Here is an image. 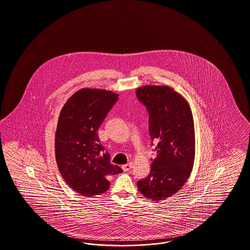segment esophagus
<instances>
[{
	"mask_svg": "<svg viewBox=\"0 0 250 250\" xmlns=\"http://www.w3.org/2000/svg\"><path fill=\"white\" fill-rule=\"evenodd\" d=\"M133 167V163H128V164H126V165H124L123 167H122V168L124 171H128L130 168H132Z\"/></svg>",
	"mask_w": 250,
	"mask_h": 250,
	"instance_id": "obj_1",
	"label": "esophagus"
}]
</instances>
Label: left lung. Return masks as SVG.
<instances>
[{
    "instance_id": "left-lung-1",
    "label": "left lung",
    "mask_w": 250,
    "mask_h": 250,
    "mask_svg": "<svg viewBox=\"0 0 250 250\" xmlns=\"http://www.w3.org/2000/svg\"><path fill=\"white\" fill-rule=\"evenodd\" d=\"M137 97L149 111L156 158L149 176L138 182L146 198L159 202L177 193L189 179L195 156L193 117L188 101L167 85H144Z\"/></svg>"
}]
</instances>
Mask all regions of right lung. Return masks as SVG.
<instances>
[{
	"label": "right lung",
	"instance_id": "right-lung-1",
	"mask_svg": "<svg viewBox=\"0 0 250 250\" xmlns=\"http://www.w3.org/2000/svg\"><path fill=\"white\" fill-rule=\"evenodd\" d=\"M118 94L109 90L83 88L75 92L60 111L55 138L57 164L62 178L81 195H100L110 187L108 179L122 173L110 164V154L100 143L98 130Z\"/></svg>",
	"mask_w": 250,
	"mask_h": 250
}]
</instances>
